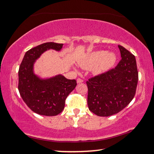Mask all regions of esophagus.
<instances>
[{"label":"esophagus","instance_id":"34e87169","mask_svg":"<svg viewBox=\"0 0 154 154\" xmlns=\"http://www.w3.org/2000/svg\"><path fill=\"white\" fill-rule=\"evenodd\" d=\"M82 82H83V80L81 79H77V83H82Z\"/></svg>","mask_w":154,"mask_h":154}]
</instances>
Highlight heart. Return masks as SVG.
<instances>
[{
    "label": "heart",
    "mask_w": 154,
    "mask_h": 154,
    "mask_svg": "<svg viewBox=\"0 0 154 154\" xmlns=\"http://www.w3.org/2000/svg\"><path fill=\"white\" fill-rule=\"evenodd\" d=\"M116 60V56L112 52L105 51H96L89 54L86 57L80 61V65L85 69L94 67L95 74H100L112 68Z\"/></svg>",
    "instance_id": "obj_1"
}]
</instances>
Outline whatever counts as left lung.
I'll list each match as a JSON object with an SVG mask.
<instances>
[{
	"mask_svg": "<svg viewBox=\"0 0 154 154\" xmlns=\"http://www.w3.org/2000/svg\"><path fill=\"white\" fill-rule=\"evenodd\" d=\"M121 60L113 69L89 79L87 105L98 116L118 113L129 105L136 94L138 80L135 56L118 45Z\"/></svg>",
	"mask_w": 154,
	"mask_h": 154,
	"instance_id": "1",
	"label": "left lung"
}]
</instances>
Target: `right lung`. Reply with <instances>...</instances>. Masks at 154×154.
Wrapping results in <instances>:
<instances>
[{"instance_id":"1","label":"right lung","mask_w":154,"mask_h":154,"mask_svg":"<svg viewBox=\"0 0 154 154\" xmlns=\"http://www.w3.org/2000/svg\"><path fill=\"white\" fill-rule=\"evenodd\" d=\"M63 44L45 42L25 53L18 70V91L26 105L38 114L53 116L63 112L65 100L76 86L75 80L59 74L42 79L34 73V65L49 49L60 51Z\"/></svg>"}]
</instances>
